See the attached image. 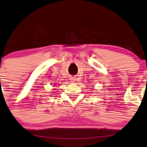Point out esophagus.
<instances>
[{
    "mask_svg": "<svg viewBox=\"0 0 147 147\" xmlns=\"http://www.w3.org/2000/svg\"><path fill=\"white\" fill-rule=\"evenodd\" d=\"M70 80H71V82H75V79L74 78H70Z\"/></svg>",
    "mask_w": 147,
    "mask_h": 147,
    "instance_id": "34e87169",
    "label": "esophagus"
}]
</instances>
